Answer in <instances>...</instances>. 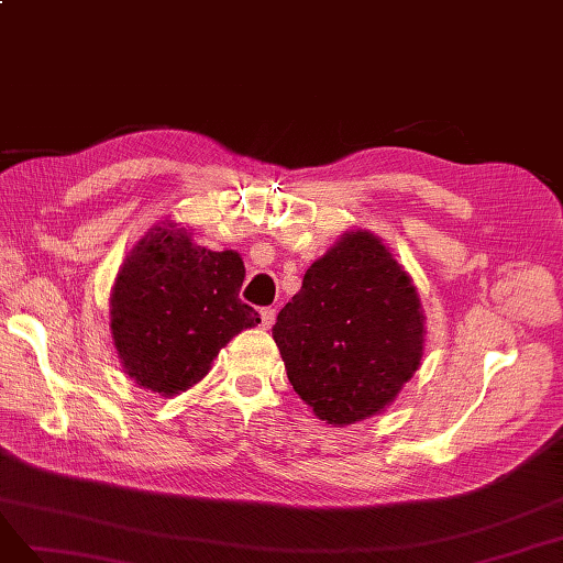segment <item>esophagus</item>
<instances>
[{
  "label": "esophagus",
  "instance_id": "obj_1",
  "mask_svg": "<svg viewBox=\"0 0 563 563\" xmlns=\"http://www.w3.org/2000/svg\"><path fill=\"white\" fill-rule=\"evenodd\" d=\"M260 316H262V328H264V330H268L271 324L276 322V308H262Z\"/></svg>",
  "mask_w": 563,
  "mask_h": 563
}]
</instances>
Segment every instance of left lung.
Returning <instances> with one entry per match:
<instances>
[{"label": "left lung", "mask_w": 563, "mask_h": 563, "mask_svg": "<svg viewBox=\"0 0 563 563\" xmlns=\"http://www.w3.org/2000/svg\"><path fill=\"white\" fill-rule=\"evenodd\" d=\"M274 341L295 393L343 428L384 411L421 367L426 316L390 247L351 229L308 266Z\"/></svg>", "instance_id": "left-lung-1"}]
</instances>
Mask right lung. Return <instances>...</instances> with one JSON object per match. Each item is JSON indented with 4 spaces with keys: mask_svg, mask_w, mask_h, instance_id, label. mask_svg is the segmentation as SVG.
I'll list each match as a JSON object with an SVG mask.
<instances>
[{
    "mask_svg": "<svg viewBox=\"0 0 563 563\" xmlns=\"http://www.w3.org/2000/svg\"><path fill=\"white\" fill-rule=\"evenodd\" d=\"M243 278L239 252L196 245L191 229L175 222L150 229L125 255L110 295L123 372L161 397L194 388L217 353L260 322L239 299Z\"/></svg>",
    "mask_w": 563,
    "mask_h": 563,
    "instance_id": "1",
    "label": "right lung"
}]
</instances>
